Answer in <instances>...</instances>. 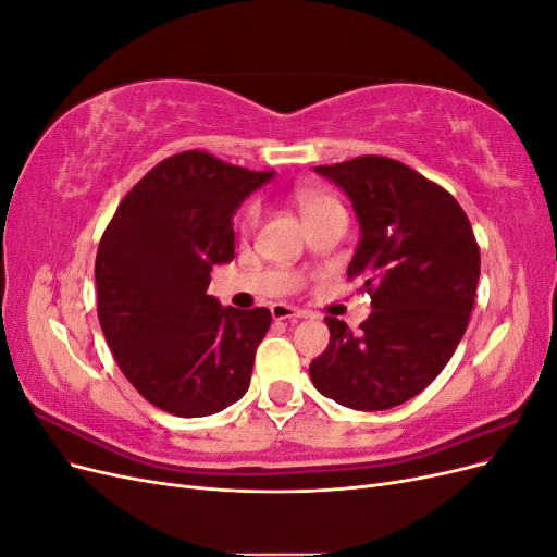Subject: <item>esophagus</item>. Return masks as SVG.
I'll use <instances>...</instances> for the list:
<instances>
[{
  "mask_svg": "<svg viewBox=\"0 0 557 557\" xmlns=\"http://www.w3.org/2000/svg\"><path fill=\"white\" fill-rule=\"evenodd\" d=\"M272 315H274V320H288V318H307L309 311L285 305V301H276V305L272 307Z\"/></svg>",
  "mask_w": 557,
  "mask_h": 557,
  "instance_id": "esophagus-1",
  "label": "esophagus"
}]
</instances>
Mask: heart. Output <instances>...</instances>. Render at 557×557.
<instances>
[{"instance_id":"1","label":"heart","mask_w":557,"mask_h":557,"mask_svg":"<svg viewBox=\"0 0 557 557\" xmlns=\"http://www.w3.org/2000/svg\"><path fill=\"white\" fill-rule=\"evenodd\" d=\"M295 199H297V207L301 211V218H313L318 213H323L327 209H334L339 207V201H336L334 197L325 195V193H318V190H307L301 188L295 193ZM258 215H260V207L252 201V205H248L242 213V232H250L252 227H256L258 223Z\"/></svg>"}]
</instances>
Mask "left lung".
<instances>
[{
    "mask_svg": "<svg viewBox=\"0 0 557 557\" xmlns=\"http://www.w3.org/2000/svg\"><path fill=\"white\" fill-rule=\"evenodd\" d=\"M315 172L356 209L362 239L348 278L374 311L360 334L327 315L330 344L309 374L342 407L393 409L423 393L458 348L474 309L479 244L455 197L399 160L360 156Z\"/></svg>",
    "mask_w": 557,
    "mask_h": 557,
    "instance_id": "left-lung-1",
    "label": "left lung"
}]
</instances>
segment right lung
Listing matches in <instances>:
<instances>
[{
    "instance_id": "obj_1",
    "label": "right lung",
    "mask_w": 557,
    "mask_h": 557,
    "mask_svg": "<svg viewBox=\"0 0 557 557\" xmlns=\"http://www.w3.org/2000/svg\"><path fill=\"white\" fill-rule=\"evenodd\" d=\"M272 176L183 150L134 185L102 234L99 325L125 379L166 413L211 416L248 391L272 311L225 309L207 290L213 264L234 258V211Z\"/></svg>"
}]
</instances>
